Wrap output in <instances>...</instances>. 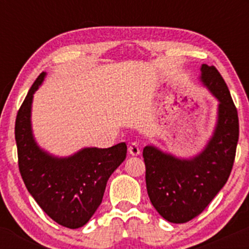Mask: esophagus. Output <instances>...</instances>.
<instances>
[{"mask_svg":"<svg viewBox=\"0 0 249 249\" xmlns=\"http://www.w3.org/2000/svg\"><path fill=\"white\" fill-rule=\"evenodd\" d=\"M129 153H130V155H132V157H137V155H140L141 148H140L139 143L132 142L131 144L129 145Z\"/></svg>","mask_w":249,"mask_h":249,"instance_id":"1","label":"esophagus"}]
</instances>
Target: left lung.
<instances>
[{
	"instance_id": "8db88e82",
	"label": "left lung",
	"mask_w": 249,
	"mask_h": 249,
	"mask_svg": "<svg viewBox=\"0 0 249 249\" xmlns=\"http://www.w3.org/2000/svg\"><path fill=\"white\" fill-rule=\"evenodd\" d=\"M200 80L218 100L214 131L201 153L179 159L145 145L148 196L167 222L187 223L197 217L224 187L231 172L238 141V115L227 83L214 66L203 64Z\"/></svg>"
}]
</instances>
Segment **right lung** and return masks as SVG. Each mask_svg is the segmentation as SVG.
Wrapping results in <instances>:
<instances>
[{"label":"right lung","instance_id":"1","mask_svg":"<svg viewBox=\"0 0 249 249\" xmlns=\"http://www.w3.org/2000/svg\"><path fill=\"white\" fill-rule=\"evenodd\" d=\"M46 77L42 72L27 92L16 119L19 171L39 207L57 224L78 229L102 202L107 180L126 158L125 142L109 148H83L57 158L42 149L31 126L34 94Z\"/></svg>","mask_w":249,"mask_h":249}]
</instances>
